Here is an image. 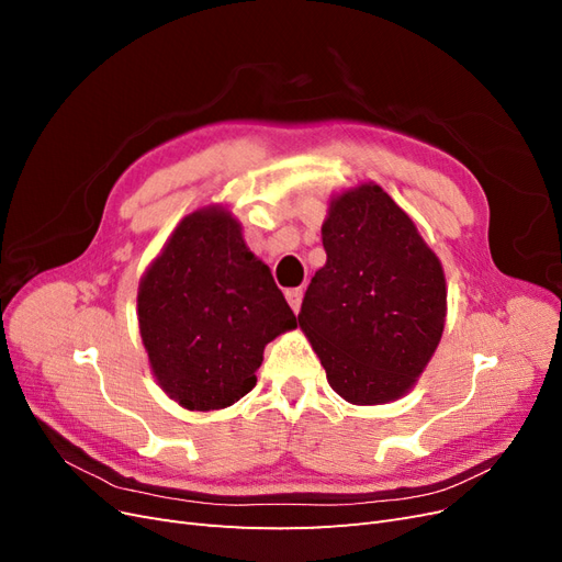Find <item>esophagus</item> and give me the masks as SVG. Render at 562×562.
I'll return each instance as SVG.
<instances>
[{
  "label": "esophagus",
  "instance_id": "esophagus-1",
  "mask_svg": "<svg viewBox=\"0 0 562 562\" xmlns=\"http://www.w3.org/2000/svg\"><path fill=\"white\" fill-rule=\"evenodd\" d=\"M302 295H304L302 288H288V291H285V300H288V304H291V310H293L295 314H297L300 307H302Z\"/></svg>",
  "mask_w": 562,
  "mask_h": 562
}]
</instances>
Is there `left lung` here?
I'll use <instances>...</instances> for the list:
<instances>
[{
    "instance_id": "1",
    "label": "left lung",
    "mask_w": 562,
    "mask_h": 562,
    "mask_svg": "<svg viewBox=\"0 0 562 562\" xmlns=\"http://www.w3.org/2000/svg\"><path fill=\"white\" fill-rule=\"evenodd\" d=\"M321 234L328 260L304 293L300 328L345 401H394L443 335V267L380 184L337 196Z\"/></svg>"
}]
</instances>
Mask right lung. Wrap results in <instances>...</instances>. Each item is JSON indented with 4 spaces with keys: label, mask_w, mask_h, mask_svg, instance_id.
Instances as JSON below:
<instances>
[{
    "label": "right lung",
    "mask_w": 562,
    "mask_h": 562,
    "mask_svg": "<svg viewBox=\"0 0 562 562\" xmlns=\"http://www.w3.org/2000/svg\"><path fill=\"white\" fill-rule=\"evenodd\" d=\"M138 321L151 372L190 411H220L258 382L265 345L297 326L236 220L187 215L140 281Z\"/></svg>",
    "instance_id": "1"
}]
</instances>
